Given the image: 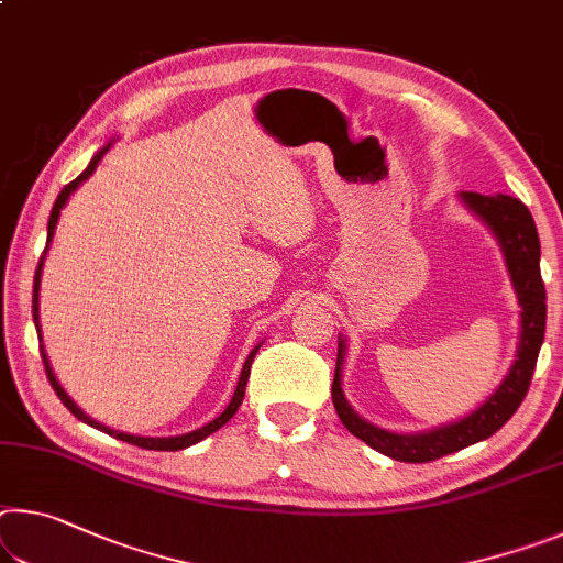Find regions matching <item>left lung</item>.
I'll use <instances>...</instances> for the list:
<instances>
[{
    "mask_svg": "<svg viewBox=\"0 0 563 563\" xmlns=\"http://www.w3.org/2000/svg\"><path fill=\"white\" fill-rule=\"evenodd\" d=\"M466 208L486 222L490 233L501 247L506 271L511 275V285L521 306V338L516 361L494 394L468 416L459 421L435 426L431 431L421 433H390L378 428L355 413L353 406L341 388L345 341H338V361L333 378V406L341 416L343 426L355 439H361L376 449L378 453L406 463H426L453 451L466 449L478 441L494 435L508 418L516 413L531 386V376L537 371V358L543 343V330H547V288L541 280V243L529 208L511 195H481V192H461Z\"/></svg>",
    "mask_w": 563,
    "mask_h": 563,
    "instance_id": "left-lung-1",
    "label": "left lung"
}]
</instances>
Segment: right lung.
<instances>
[{
	"label": "right lung",
	"mask_w": 563,
	"mask_h": 563,
	"mask_svg": "<svg viewBox=\"0 0 563 563\" xmlns=\"http://www.w3.org/2000/svg\"><path fill=\"white\" fill-rule=\"evenodd\" d=\"M112 145V142H110ZM110 145H104L100 153H97L95 157H92V163L87 165V169L82 175L77 177V180H73L69 185H65L62 187V192L57 195V200H55V208H52V212H49V222H47V247H44V253H42V257H40V265H37V273H34V292H32V313H34V325L40 328V283H42V267H44V257H47V250H49V243H52V238H55V228H57V220H59V212H62V208H65V202L69 200V195H73L79 185H82L89 175L95 173V167L100 165V159H102V155L107 153V150H110ZM40 343H42V330H40ZM257 347H261V343H257L253 351H250V355H247V361H245V365H243V371H240V380H238V388H235V394H233V398H230V404H228V408L222 410V413L218 416V418H212V421L208 423V426H202V428H198V431H190V433H183V435H169V439H147V435H130V433H122V431H112V428H107V426H102L100 421H95V418H89L82 408H79L73 398H69L67 394H65V388L59 386V380H57V376L55 373H52V365H49V358H47V353H44V347L40 345V351H42V363H44V371H47V378H49V383H52V388H55V394L59 396V400L62 404L67 406V410L69 413H73L75 418H79V421H85L87 426H92V428H100V431H104V433H110V435H114V439H120V441H128V443H132V445H140V449H147V451H183V449H187V445H195V443H200L202 439H208L210 433H216L218 428H222L225 426L230 418L235 416V410L240 408V404H243V398H245V386H247V378H250V365H253V358H255V353H257Z\"/></svg>",
	"instance_id": "add662e5"
}]
</instances>
